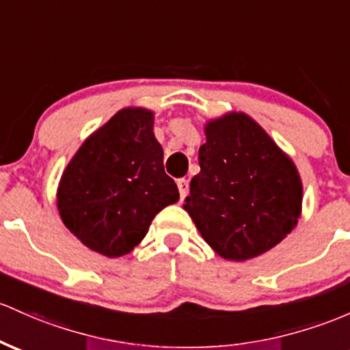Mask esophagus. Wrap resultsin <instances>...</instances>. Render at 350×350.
I'll return each mask as SVG.
<instances>
[{"mask_svg": "<svg viewBox=\"0 0 350 350\" xmlns=\"http://www.w3.org/2000/svg\"><path fill=\"white\" fill-rule=\"evenodd\" d=\"M178 189H179V196H181V199L186 198V196L189 194V181H187V179H179Z\"/></svg>", "mask_w": 350, "mask_h": 350, "instance_id": "obj_1", "label": "esophagus"}]
</instances>
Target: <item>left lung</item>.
<instances>
[{
	"instance_id": "obj_1",
	"label": "left lung",
	"mask_w": 350,
	"mask_h": 350,
	"mask_svg": "<svg viewBox=\"0 0 350 350\" xmlns=\"http://www.w3.org/2000/svg\"><path fill=\"white\" fill-rule=\"evenodd\" d=\"M201 172L191 179L184 209L204 241L229 260L256 257L297 224L302 184L297 169L245 114L206 126Z\"/></svg>"
}]
</instances>
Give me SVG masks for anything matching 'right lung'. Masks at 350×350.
<instances>
[{"label":"right lung","instance_id":"1","mask_svg":"<svg viewBox=\"0 0 350 350\" xmlns=\"http://www.w3.org/2000/svg\"><path fill=\"white\" fill-rule=\"evenodd\" d=\"M178 199L174 179L164 172L152 113L133 107L84 141L61 178L57 209L83 244L118 257L131 252L156 214Z\"/></svg>","mask_w":350,"mask_h":350}]
</instances>
